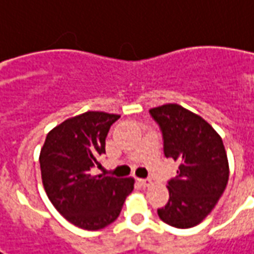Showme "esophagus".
Instances as JSON below:
<instances>
[{
	"mask_svg": "<svg viewBox=\"0 0 254 254\" xmlns=\"http://www.w3.org/2000/svg\"><path fill=\"white\" fill-rule=\"evenodd\" d=\"M139 182L143 187H148V186L151 184V180H150V179H140Z\"/></svg>",
	"mask_w": 254,
	"mask_h": 254,
	"instance_id": "34e87169",
	"label": "esophagus"
}]
</instances>
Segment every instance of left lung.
<instances>
[{
    "label": "left lung",
    "mask_w": 254,
    "mask_h": 254,
    "mask_svg": "<svg viewBox=\"0 0 254 254\" xmlns=\"http://www.w3.org/2000/svg\"><path fill=\"white\" fill-rule=\"evenodd\" d=\"M150 114L162 130L165 157L180 164L177 177L166 186L169 201L158 216L176 228L195 227L213 210L228 183L223 140L202 117L175 103L154 107Z\"/></svg>",
    "instance_id": "left-lung-1"
}]
</instances>
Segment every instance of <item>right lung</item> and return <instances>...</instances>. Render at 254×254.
Returning <instances> with one entry per match:
<instances>
[{
    "instance_id": "1",
    "label": "right lung",
    "mask_w": 254,
    "mask_h": 254,
    "mask_svg": "<svg viewBox=\"0 0 254 254\" xmlns=\"http://www.w3.org/2000/svg\"><path fill=\"white\" fill-rule=\"evenodd\" d=\"M120 117L103 111L71 117L48 133L41 148V177L49 201L65 220L88 231L115 221L134 189L133 177L90 173L100 165L110 127Z\"/></svg>"
}]
</instances>
